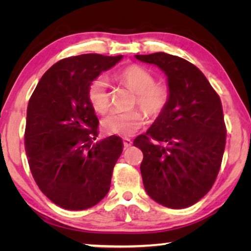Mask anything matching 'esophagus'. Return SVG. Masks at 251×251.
<instances>
[{"instance_id": "34e87169", "label": "esophagus", "mask_w": 251, "mask_h": 251, "mask_svg": "<svg viewBox=\"0 0 251 251\" xmlns=\"http://www.w3.org/2000/svg\"><path fill=\"white\" fill-rule=\"evenodd\" d=\"M123 145H125V147L126 149H128V147H130L132 145V140L130 139V138H123Z\"/></svg>"}]
</instances>
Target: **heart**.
<instances>
[{
	"label": "heart",
	"instance_id": "heart-1",
	"mask_svg": "<svg viewBox=\"0 0 251 251\" xmlns=\"http://www.w3.org/2000/svg\"><path fill=\"white\" fill-rule=\"evenodd\" d=\"M118 81L135 92L133 105H138L149 116H157L167 107L170 90L167 84L155 82V76L145 67L129 65L116 74ZM107 78L104 75L95 77L88 85V99L95 111L105 113L109 107ZM145 123V116L139 109L129 112L114 111L101 120V128L109 135L131 136Z\"/></svg>",
	"mask_w": 251,
	"mask_h": 251
}]
</instances>
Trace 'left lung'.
Segmentation results:
<instances>
[{"label":"left lung","instance_id":"left-lung-1","mask_svg":"<svg viewBox=\"0 0 251 251\" xmlns=\"http://www.w3.org/2000/svg\"><path fill=\"white\" fill-rule=\"evenodd\" d=\"M167 75L170 98L145 135L133 145L146 193L171 209L191 207L210 191L226 143L222 101L207 77L183 58L164 52L136 54Z\"/></svg>","mask_w":251,"mask_h":251}]
</instances>
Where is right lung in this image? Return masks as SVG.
<instances>
[{
	"label": "right lung",
	"instance_id": "1",
	"mask_svg": "<svg viewBox=\"0 0 251 251\" xmlns=\"http://www.w3.org/2000/svg\"><path fill=\"white\" fill-rule=\"evenodd\" d=\"M122 56L80 54L61 59L41 77L27 106L25 150L46 197L67 210H84L108 193L123 150L118 136L95 142L98 118L88 85Z\"/></svg>",
	"mask_w": 251,
	"mask_h": 251
}]
</instances>
